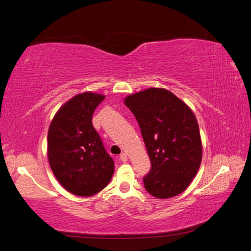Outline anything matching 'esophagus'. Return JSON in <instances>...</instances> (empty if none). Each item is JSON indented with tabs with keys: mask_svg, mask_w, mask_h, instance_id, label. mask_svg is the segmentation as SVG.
<instances>
[{
	"mask_svg": "<svg viewBox=\"0 0 251 251\" xmlns=\"http://www.w3.org/2000/svg\"><path fill=\"white\" fill-rule=\"evenodd\" d=\"M127 155L125 154V153H122L121 155H120V160L122 161V162H126L127 161Z\"/></svg>",
	"mask_w": 251,
	"mask_h": 251,
	"instance_id": "esophagus-1",
	"label": "esophagus"
}]
</instances>
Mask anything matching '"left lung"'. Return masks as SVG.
Listing matches in <instances>:
<instances>
[{"instance_id": "1", "label": "left lung", "mask_w": 251, "mask_h": 251, "mask_svg": "<svg viewBox=\"0 0 251 251\" xmlns=\"http://www.w3.org/2000/svg\"><path fill=\"white\" fill-rule=\"evenodd\" d=\"M141 129L151 160L143 177L149 194L168 199L191 183L202 159L199 125L190 108L165 89H148L125 98Z\"/></svg>"}]
</instances>
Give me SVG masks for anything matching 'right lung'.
I'll return each mask as SVG.
<instances>
[{"mask_svg":"<svg viewBox=\"0 0 251 251\" xmlns=\"http://www.w3.org/2000/svg\"><path fill=\"white\" fill-rule=\"evenodd\" d=\"M104 99L92 92L75 95L60 108L48 131V159L56 179L67 191L91 197L109 184L114 161L92 124Z\"/></svg>","mask_w":251,"mask_h":251,"instance_id":"1","label":"right lung"}]
</instances>
